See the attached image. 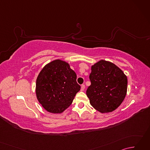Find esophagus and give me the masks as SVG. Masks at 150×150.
<instances>
[{
  "label": "esophagus",
  "instance_id": "obj_1",
  "mask_svg": "<svg viewBox=\"0 0 150 150\" xmlns=\"http://www.w3.org/2000/svg\"><path fill=\"white\" fill-rule=\"evenodd\" d=\"M85 89V85L84 84H82L81 85V91H84Z\"/></svg>",
  "mask_w": 150,
  "mask_h": 150
}]
</instances>
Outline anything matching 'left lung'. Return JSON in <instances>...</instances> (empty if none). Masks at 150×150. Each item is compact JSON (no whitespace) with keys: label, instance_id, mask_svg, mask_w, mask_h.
Returning a JSON list of instances; mask_svg holds the SVG:
<instances>
[{"label":"left lung","instance_id":"left-lung-1","mask_svg":"<svg viewBox=\"0 0 150 150\" xmlns=\"http://www.w3.org/2000/svg\"><path fill=\"white\" fill-rule=\"evenodd\" d=\"M91 85L86 90L90 103L100 113L116 110L122 103L127 92L128 79L119 67L101 60L91 66Z\"/></svg>","mask_w":150,"mask_h":150}]
</instances>
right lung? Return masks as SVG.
Returning <instances> with one entry per match:
<instances>
[{"instance_id":"obj_1","label":"right lung","mask_w":150,"mask_h":150,"mask_svg":"<svg viewBox=\"0 0 150 150\" xmlns=\"http://www.w3.org/2000/svg\"><path fill=\"white\" fill-rule=\"evenodd\" d=\"M77 75L68 63L55 60L47 64L38 75L36 81L37 99L43 108L53 113L67 109L79 91Z\"/></svg>"}]
</instances>
